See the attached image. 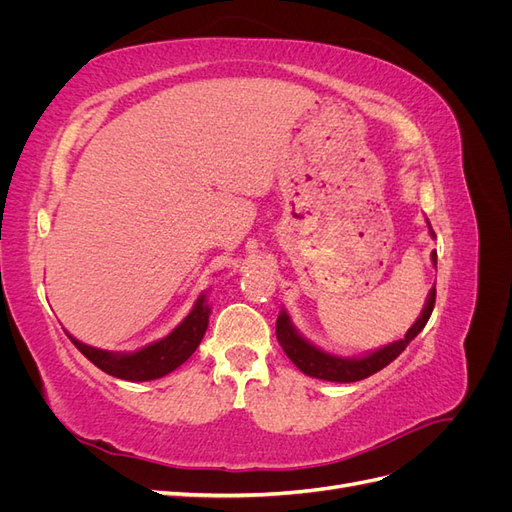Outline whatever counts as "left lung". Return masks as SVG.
Masks as SVG:
<instances>
[{
	"label": "left lung",
	"instance_id": "obj_1",
	"mask_svg": "<svg viewBox=\"0 0 512 512\" xmlns=\"http://www.w3.org/2000/svg\"><path fill=\"white\" fill-rule=\"evenodd\" d=\"M429 226V222H427ZM429 235H433V230L429 226ZM433 265L438 262V254L431 252ZM433 305H436V288H431L427 294V303L423 307L421 316L416 318V322L408 329V333L397 339V342H391L389 346L378 348L374 352H369L365 356H359V359H344V356H335L320 350L318 346L309 344L307 339L294 329V324L290 322V316L286 314V309H282V314L277 316L275 324V333H277V342L284 348L288 359L297 365L305 376H312L318 380H329V382H356L369 378L376 371L384 369L389 363H393L397 356L406 350V346L412 342V339L425 329V324L433 312Z\"/></svg>",
	"mask_w": 512,
	"mask_h": 512
}]
</instances>
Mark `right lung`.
I'll return each instance as SVG.
<instances>
[{
    "mask_svg": "<svg viewBox=\"0 0 512 512\" xmlns=\"http://www.w3.org/2000/svg\"><path fill=\"white\" fill-rule=\"evenodd\" d=\"M209 314H211V307L207 305V297L205 294H200L198 301L192 307V312L183 318L179 327H175L166 337L158 339V342H153L136 352L100 350L79 342V339L72 337L70 333L68 337L91 363H94L98 369L106 371L108 376L130 380V382L158 380L170 374V371H175L194 354L200 339H203L209 327Z\"/></svg>",
    "mask_w": 512,
    "mask_h": 512,
    "instance_id": "add662e5",
    "label": "right lung"
}]
</instances>
